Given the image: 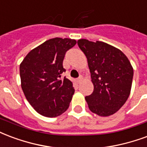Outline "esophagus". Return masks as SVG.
<instances>
[{
	"label": "esophagus",
	"mask_w": 147,
	"mask_h": 147,
	"mask_svg": "<svg viewBox=\"0 0 147 147\" xmlns=\"http://www.w3.org/2000/svg\"><path fill=\"white\" fill-rule=\"evenodd\" d=\"M82 79H83V78H82V76H80L79 77V78H78V79H77V82H81L82 81Z\"/></svg>",
	"instance_id": "1"
}]
</instances>
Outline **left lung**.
I'll use <instances>...</instances> for the list:
<instances>
[{"instance_id": "obj_1", "label": "left lung", "mask_w": 147, "mask_h": 147, "mask_svg": "<svg viewBox=\"0 0 147 147\" xmlns=\"http://www.w3.org/2000/svg\"><path fill=\"white\" fill-rule=\"evenodd\" d=\"M87 58L93 92L85 99L93 113L102 117L114 115L129 98L133 68L123 52L101 41L78 40Z\"/></svg>"}]
</instances>
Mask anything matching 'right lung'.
Returning a JSON list of instances; mask_svg holds the SVG:
<instances>
[{
  "instance_id": "right-lung-1",
  "label": "right lung",
  "mask_w": 147,
  "mask_h": 147,
  "mask_svg": "<svg viewBox=\"0 0 147 147\" xmlns=\"http://www.w3.org/2000/svg\"><path fill=\"white\" fill-rule=\"evenodd\" d=\"M76 44L68 38H53L32 50L20 64L21 86L26 98L40 115L57 117L67 111L73 85L67 78L63 60L65 53Z\"/></svg>"
}]
</instances>
